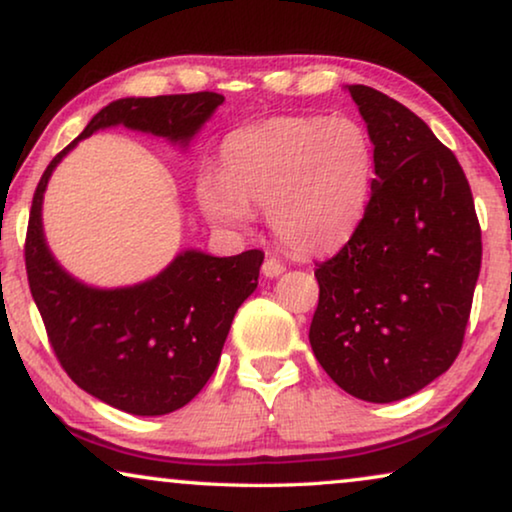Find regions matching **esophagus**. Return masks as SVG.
Returning a JSON list of instances; mask_svg holds the SVG:
<instances>
[{"mask_svg": "<svg viewBox=\"0 0 512 512\" xmlns=\"http://www.w3.org/2000/svg\"><path fill=\"white\" fill-rule=\"evenodd\" d=\"M263 274L268 279H274V277H279V274H284V263H279L277 258H265V263H263Z\"/></svg>", "mask_w": 512, "mask_h": 512, "instance_id": "esophagus-1", "label": "esophagus"}]
</instances>
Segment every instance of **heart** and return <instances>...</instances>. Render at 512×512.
<instances>
[{"instance_id": "obj_1", "label": "heart", "mask_w": 512, "mask_h": 512, "mask_svg": "<svg viewBox=\"0 0 512 512\" xmlns=\"http://www.w3.org/2000/svg\"><path fill=\"white\" fill-rule=\"evenodd\" d=\"M372 180V140L358 122L272 117L224 140L219 175L203 177L198 203L214 224L233 228L261 207L288 251L318 256L358 231Z\"/></svg>"}]
</instances>
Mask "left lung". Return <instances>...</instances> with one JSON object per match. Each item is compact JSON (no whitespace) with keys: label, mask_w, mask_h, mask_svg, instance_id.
Masks as SVG:
<instances>
[{"label":"left lung","mask_w":512,"mask_h":512,"mask_svg":"<svg viewBox=\"0 0 512 512\" xmlns=\"http://www.w3.org/2000/svg\"><path fill=\"white\" fill-rule=\"evenodd\" d=\"M374 145L358 231L318 263L309 344L348 395L404 399L448 372L469 323L483 242L455 154L402 103L348 85Z\"/></svg>","instance_id":"obj_1"}]
</instances>
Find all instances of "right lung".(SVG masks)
I'll return each mask as SVG.
<instances>
[{
  "label": "right lung",
  "mask_w": 512,
  "mask_h": 512,
  "mask_svg": "<svg viewBox=\"0 0 512 512\" xmlns=\"http://www.w3.org/2000/svg\"><path fill=\"white\" fill-rule=\"evenodd\" d=\"M224 96L217 92L129 96L108 103L50 161L29 212L25 265L29 291L50 346L71 381L133 416H166L189 404L217 369L233 316L256 291L263 251L212 256L184 249L157 277L96 288L66 272L43 233L48 180L80 140L127 127L187 147Z\"/></svg>",
  "instance_id": "right-lung-1"
}]
</instances>
